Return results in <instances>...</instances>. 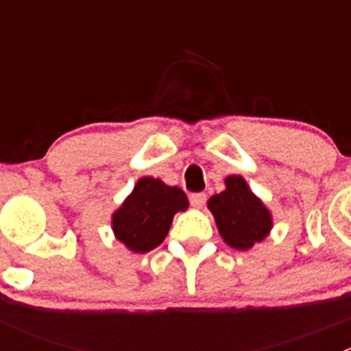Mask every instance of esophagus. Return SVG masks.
I'll list each match as a JSON object with an SVG mask.
<instances>
[{
  "label": "esophagus",
  "instance_id": "esophagus-1",
  "mask_svg": "<svg viewBox=\"0 0 351 351\" xmlns=\"http://www.w3.org/2000/svg\"><path fill=\"white\" fill-rule=\"evenodd\" d=\"M205 202H207V195L205 193H192L190 195V205L195 208H202L205 205Z\"/></svg>",
  "mask_w": 351,
  "mask_h": 351
}]
</instances>
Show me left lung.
<instances>
[{
  "label": "left lung",
  "instance_id": "left-lung-1",
  "mask_svg": "<svg viewBox=\"0 0 351 351\" xmlns=\"http://www.w3.org/2000/svg\"><path fill=\"white\" fill-rule=\"evenodd\" d=\"M208 208L222 239L236 250H250L271 228L270 212L247 190L241 176H229L224 192L210 197Z\"/></svg>",
  "mask_w": 351,
  "mask_h": 351
}]
</instances>
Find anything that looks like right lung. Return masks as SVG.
I'll return each mask as SVG.
<instances>
[{"label": "right lung", "mask_w": 351, "mask_h": 351, "mask_svg": "<svg viewBox=\"0 0 351 351\" xmlns=\"http://www.w3.org/2000/svg\"><path fill=\"white\" fill-rule=\"evenodd\" d=\"M189 207V198L178 186L158 178H141L132 195L113 214V231L119 241L136 253H147L165 241L173 215Z\"/></svg>", "instance_id": "obj_1"}]
</instances>
